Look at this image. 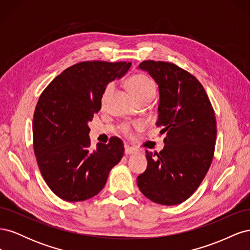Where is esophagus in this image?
<instances>
[{"label": "esophagus", "mask_w": 250, "mask_h": 250, "mask_svg": "<svg viewBox=\"0 0 250 250\" xmlns=\"http://www.w3.org/2000/svg\"><path fill=\"white\" fill-rule=\"evenodd\" d=\"M135 152H137V150H135L134 148H132V147H129V146L125 145V153H126L127 155L133 154V153H135Z\"/></svg>", "instance_id": "esophagus-1"}]
</instances>
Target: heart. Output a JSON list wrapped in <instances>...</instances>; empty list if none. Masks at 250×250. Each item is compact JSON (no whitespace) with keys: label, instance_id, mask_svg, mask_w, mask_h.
Here are the masks:
<instances>
[{"label":"heart","instance_id":"heart-1","mask_svg":"<svg viewBox=\"0 0 250 250\" xmlns=\"http://www.w3.org/2000/svg\"><path fill=\"white\" fill-rule=\"evenodd\" d=\"M128 86L131 89V92L137 97V99L141 102H150L153 99L156 93V84L155 82L144 74H135L128 80ZM116 89V84L113 82L108 83L105 86L103 93L101 95V106H106L108 100ZM144 126V123L141 121H135L130 123H122L119 126L120 131L125 135H131L134 129H140Z\"/></svg>","mask_w":250,"mask_h":250}]
</instances>
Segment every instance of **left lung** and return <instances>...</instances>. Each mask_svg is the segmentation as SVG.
Returning a JSON list of instances; mask_svg holds the SVG:
<instances>
[{
	"instance_id": "8db88e82",
	"label": "left lung",
	"mask_w": 250,
	"mask_h": 250,
	"mask_svg": "<svg viewBox=\"0 0 250 250\" xmlns=\"http://www.w3.org/2000/svg\"><path fill=\"white\" fill-rule=\"evenodd\" d=\"M139 67L158 84L156 126L167 134L160 153L146 151L148 166L138 176V186L151 201L175 206L197 190L213 162L215 111L201 83L178 65L145 60Z\"/></svg>"
}]
</instances>
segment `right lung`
<instances>
[{
	"instance_id": "obj_1",
	"label": "right lung",
	"mask_w": 250,
	"mask_h": 250,
	"mask_svg": "<svg viewBox=\"0 0 250 250\" xmlns=\"http://www.w3.org/2000/svg\"><path fill=\"white\" fill-rule=\"evenodd\" d=\"M130 62H82L65 69L43 89L33 116V149L40 171L59 198L83 201L104 188L124 154L121 139L88 149V121L101 109V95Z\"/></svg>"
}]
</instances>
